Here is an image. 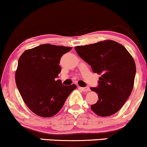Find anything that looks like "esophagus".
Here are the masks:
<instances>
[{
    "label": "esophagus",
    "instance_id": "1",
    "mask_svg": "<svg viewBox=\"0 0 147 147\" xmlns=\"http://www.w3.org/2000/svg\"><path fill=\"white\" fill-rule=\"evenodd\" d=\"M81 90L82 91H84V92H87V91H89L90 90V88H89V87H82L80 88Z\"/></svg>",
    "mask_w": 147,
    "mask_h": 147
}]
</instances>
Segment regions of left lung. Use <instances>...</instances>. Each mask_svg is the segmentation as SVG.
<instances>
[{
    "mask_svg": "<svg viewBox=\"0 0 147 147\" xmlns=\"http://www.w3.org/2000/svg\"><path fill=\"white\" fill-rule=\"evenodd\" d=\"M75 49L92 71L101 75L98 86L90 88L98 94L99 99L91 105L92 111L101 117L117 113L129 97L134 85L136 67L132 56L122 45L111 40Z\"/></svg>",
    "mask_w": 147,
    "mask_h": 147,
    "instance_id": "8db88e82",
    "label": "left lung"
}]
</instances>
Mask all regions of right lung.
Listing matches in <instances>:
<instances>
[{"mask_svg":"<svg viewBox=\"0 0 147 147\" xmlns=\"http://www.w3.org/2000/svg\"><path fill=\"white\" fill-rule=\"evenodd\" d=\"M70 47L43 44L27 50L20 57L15 80L25 104L34 113L43 117L56 115L77 88L62 85L57 77L61 57Z\"/></svg>","mask_w":147,"mask_h":147,"instance_id":"right-lung-1","label":"right lung"}]
</instances>
